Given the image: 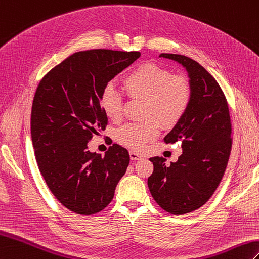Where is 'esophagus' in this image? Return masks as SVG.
Returning a JSON list of instances; mask_svg holds the SVG:
<instances>
[{"label": "esophagus", "mask_w": 259, "mask_h": 259, "mask_svg": "<svg viewBox=\"0 0 259 259\" xmlns=\"http://www.w3.org/2000/svg\"><path fill=\"white\" fill-rule=\"evenodd\" d=\"M129 155H130V159L134 160V161L141 159V155H140L139 153H137L136 151H130V152H129Z\"/></svg>", "instance_id": "esophagus-1"}]
</instances>
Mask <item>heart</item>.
<instances>
[{
  "mask_svg": "<svg viewBox=\"0 0 259 259\" xmlns=\"http://www.w3.org/2000/svg\"><path fill=\"white\" fill-rule=\"evenodd\" d=\"M122 86L130 98L144 99L142 118L146 121L127 123L116 131V140L122 146L141 151L154 140L163 128H171L188 111L192 92L190 82L182 76L171 75L162 66L146 63L123 77ZM99 104L105 115L113 121L122 116L123 98L115 87L106 86Z\"/></svg>",
  "mask_w": 259,
  "mask_h": 259,
  "instance_id": "1",
  "label": "heart"
}]
</instances>
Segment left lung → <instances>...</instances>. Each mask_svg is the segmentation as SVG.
Here are the masks:
<instances>
[{
  "label": "left lung",
  "mask_w": 259,
  "mask_h": 259,
  "mask_svg": "<svg viewBox=\"0 0 259 259\" xmlns=\"http://www.w3.org/2000/svg\"><path fill=\"white\" fill-rule=\"evenodd\" d=\"M160 57L186 69L192 97L184 117L164 138L165 143L181 141L183 152L170 166L162 157L150 158L148 186L164 211L183 215L203 206L221 183L232 149L231 117L223 90L203 66L178 54Z\"/></svg>",
  "instance_id": "1"
}]
</instances>
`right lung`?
<instances>
[{
	"mask_svg": "<svg viewBox=\"0 0 259 259\" xmlns=\"http://www.w3.org/2000/svg\"><path fill=\"white\" fill-rule=\"evenodd\" d=\"M140 55L77 52L48 71L36 89L31 116L36 161L54 196L71 212L102 211L127 171V149L113 143L101 157L90 152L87 143L108 122L99 104L102 89Z\"/></svg>",
	"mask_w": 259,
	"mask_h": 259,
	"instance_id": "add662e5",
	"label": "right lung"
}]
</instances>
